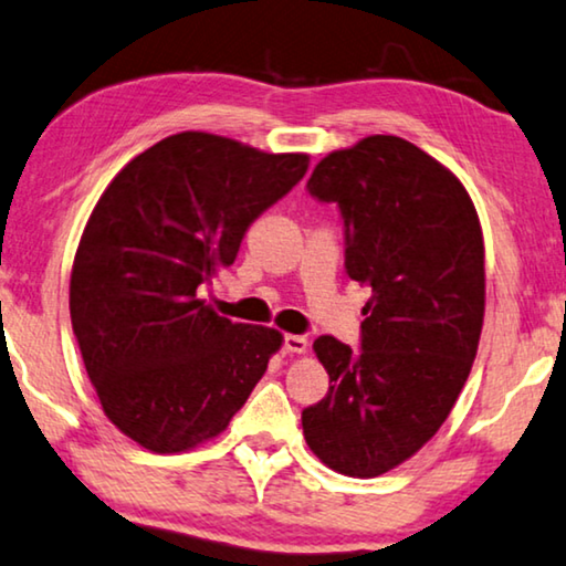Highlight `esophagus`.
<instances>
[{
	"label": "esophagus",
	"instance_id": "obj_1",
	"mask_svg": "<svg viewBox=\"0 0 566 566\" xmlns=\"http://www.w3.org/2000/svg\"><path fill=\"white\" fill-rule=\"evenodd\" d=\"M285 354H306L308 352V338L298 334H285L283 342Z\"/></svg>",
	"mask_w": 566,
	"mask_h": 566
}]
</instances>
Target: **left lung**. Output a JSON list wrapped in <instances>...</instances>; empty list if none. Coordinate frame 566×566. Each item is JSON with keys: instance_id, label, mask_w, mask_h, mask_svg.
<instances>
[{"instance_id": "obj_1", "label": "left lung", "mask_w": 566, "mask_h": 566, "mask_svg": "<svg viewBox=\"0 0 566 566\" xmlns=\"http://www.w3.org/2000/svg\"><path fill=\"white\" fill-rule=\"evenodd\" d=\"M308 192L342 207L346 271L371 289L361 352L313 342L328 395L303 410L311 453L336 473L377 478L448 420L471 374L485 313L475 205L446 164L374 134L316 164Z\"/></svg>"}]
</instances>
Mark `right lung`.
Listing matches in <instances>:
<instances>
[{
    "instance_id": "right-lung-1",
    "label": "right lung",
    "mask_w": 566,
    "mask_h": 566,
    "mask_svg": "<svg viewBox=\"0 0 566 566\" xmlns=\"http://www.w3.org/2000/svg\"><path fill=\"white\" fill-rule=\"evenodd\" d=\"M308 161L181 132L134 156L95 202L73 260V332L103 412L142 448L187 453L217 438L281 352L277 328L234 324L197 289L234 263L250 222Z\"/></svg>"
}]
</instances>
